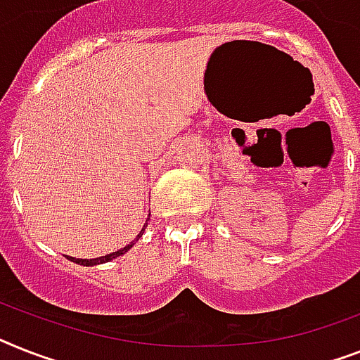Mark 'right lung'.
<instances>
[{"mask_svg":"<svg viewBox=\"0 0 360 360\" xmlns=\"http://www.w3.org/2000/svg\"><path fill=\"white\" fill-rule=\"evenodd\" d=\"M143 231H145V226H143V230L139 231V236L136 237V240H138L139 237L143 236ZM132 246H134V240H132V243H130V245H127V246H124V248H121V250H117V252H112V254H106V255H101V257H95V259H75V257H70V255H68V259H70V261H73V263H77V265H84V266H94V265H101V263H108V261L115 259V257H120V255H123L124 252H129L130 248H132Z\"/></svg>","mask_w":360,"mask_h":360,"instance_id":"obj_1","label":"right lung"}]
</instances>
